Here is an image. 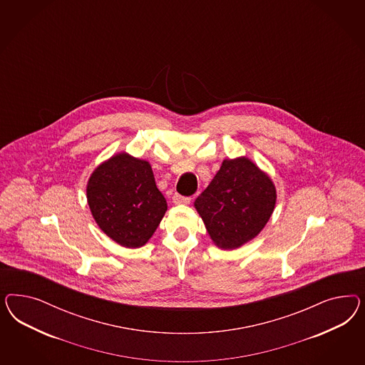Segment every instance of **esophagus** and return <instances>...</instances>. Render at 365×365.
<instances>
[{
  "instance_id": "34e87169",
  "label": "esophagus",
  "mask_w": 365,
  "mask_h": 365,
  "mask_svg": "<svg viewBox=\"0 0 365 365\" xmlns=\"http://www.w3.org/2000/svg\"><path fill=\"white\" fill-rule=\"evenodd\" d=\"M173 202H174L175 205H188V203H190V198H187V197H182V195H179V194H174V195H173Z\"/></svg>"
}]
</instances>
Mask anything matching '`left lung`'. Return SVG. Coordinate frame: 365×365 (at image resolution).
Listing matches in <instances>:
<instances>
[{
  "mask_svg": "<svg viewBox=\"0 0 365 365\" xmlns=\"http://www.w3.org/2000/svg\"><path fill=\"white\" fill-rule=\"evenodd\" d=\"M87 200L100 229L130 249L148 242L167 211L151 165L127 153L110 156L93 170Z\"/></svg>",
  "mask_w": 365,
  "mask_h": 365,
  "instance_id": "1",
  "label": "left lung"
}]
</instances>
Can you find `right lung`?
I'll return each mask as SVG.
<instances>
[{"instance_id": "right-lung-1", "label": "right lung", "mask_w": 365, "mask_h": 365, "mask_svg": "<svg viewBox=\"0 0 365 365\" xmlns=\"http://www.w3.org/2000/svg\"><path fill=\"white\" fill-rule=\"evenodd\" d=\"M276 186L249 158L225 159L194 206L218 247L234 250L265 227L276 206Z\"/></svg>"}]
</instances>
